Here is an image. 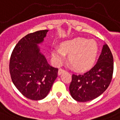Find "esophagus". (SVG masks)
<instances>
[{"label": "esophagus", "mask_w": 120, "mask_h": 120, "mask_svg": "<svg viewBox=\"0 0 120 120\" xmlns=\"http://www.w3.org/2000/svg\"><path fill=\"white\" fill-rule=\"evenodd\" d=\"M65 72V70H64V69H60L59 70H58V74H59V75H60L61 74L64 73V72Z\"/></svg>", "instance_id": "esophagus-1"}]
</instances>
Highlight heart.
<instances>
[{"label": "heart", "mask_w": 120, "mask_h": 120, "mask_svg": "<svg viewBox=\"0 0 120 120\" xmlns=\"http://www.w3.org/2000/svg\"><path fill=\"white\" fill-rule=\"evenodd\" d=\"M60 47L54 48L52 50L54 61L60 64L64 59L65 53L69 54V62L78 71H85L92 68L98 55V47L96 41L86 38L65 41L60 44Z\"/></svg>", "instance_id": "obj_1"}]
</instances>
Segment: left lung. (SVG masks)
I'll return each mask as SVG.
<instances>
[{
    "mask_svg": "<svg viewBox=\"0 0 120 120\" xmlns=\"http://www.w3.org/2000/svg\"><path fill=\"white\" fill-rule=\"evenodd\" d=\"M113 69L112 53L104 44L97 63L92 69L85 73L72 74L69 86L72 97L78 102H88L100 96L111 83Z\"/></svg>",
    "mask_w": 120,
    "mask_h": 120,
    "instance_id": "8db88e82",
    "label": "left lung"
}]
</instances>
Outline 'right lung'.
Segmentation results:
<instances>
[{"mask_svg":"<svg viewBox=\"0 0 120 120\" xmlns=\"http://www.w3.org/2000/svg\"><path fill=\"white\" fill-rule=\"evenodd\" d=\"M48 30L28 34L19 40L11 53L9 72L13 82L26 98H45L58 76L57 68L48 64L38 44L44 41Z\"/></svg>","mask_w":120,"mask_h":120,"instance_id":"1","label":"right lung"}]
</instances>
